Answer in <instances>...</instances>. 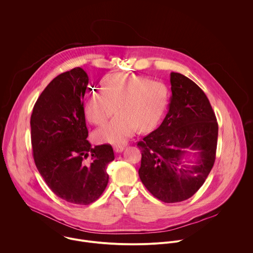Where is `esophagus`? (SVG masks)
Wrapping results in <instances>:
<instances>
[{
    "mask_svg": "<svg viewBox=\"0 0 253 253\" xmlns=\"http://www.w3.org/2000/svg\"><path fill=\"white\" fill-rule=\"evenodd\" d=\"M123 150H124V147L121 146V145H116V146H114V151L117 152V153H120V152H122Z\"/></svg>",
    "mask_w": 253,
    "mask_h": 253,
    "instance_id": "obj_1",
    "label": "esophagus"
}]
</instances>
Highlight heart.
Here are the masks:
<instances>
[{
  "mask_svg": "<svg viewBox=\"0 0 253 253\" xmlns=\"http://www.w3.org/2000/svg\"><path fill=\"white\" fill-rule=\"evenodd\" d=\"M169 100L165 84L137 75L113 74L105 77L103 90H91L84 100V114L101 125L115 112L118 115L98 129L94 138L100 143L120 144L138 129L149 131L161 120Z\"/></svg>",
  "mask_w": 253,
  "mask_h": 253,
  "instance_id": "b5f03b06",
  "label": "heart"
}]
</instances>
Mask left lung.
I'll use <instances>...</instances> for the list:
<instances>
[{
  "instance_id": "1",
  "label": "left lung",
  "mask_w": 253,
  "mask_h": 253,
  "mask_svg": "<svg viewBox=\"0 0 253 253\" xmlns=\"http://www.w3.org/2000/svg\"><path fill=\"white\" fill-rule=\"evenodd\" d=\"M169 109L161 125L137 143L139 177L165 203L186 200L203 185L216 155L218 124L205 93L189 78L170 74ZM197 161L184 160L189 150Z\"/></svg>"
}]
</instances>
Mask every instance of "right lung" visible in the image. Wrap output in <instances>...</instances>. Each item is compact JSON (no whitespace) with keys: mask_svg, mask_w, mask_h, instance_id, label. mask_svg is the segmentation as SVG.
Listing matches in <instances>:
<instances>
[{"mask_svg":"<svg viewBox=\"0 0 253 253\" xmlns=\"http://www.w3.org/2000/svg\"><path fill=\"white\" fill-rule=\"evenodd\" d=\"M88 83L80 67L54 78L36 102L30 122L36 167L58 197L77 205L101 196L109 180L107 166L115 158L109 144L92 148L87 140L83 99Z\"/></svg>","mask_w":253,"mask_h":253,"instance_id":"right-lung-1","label":"right lung"}]
</instances>
